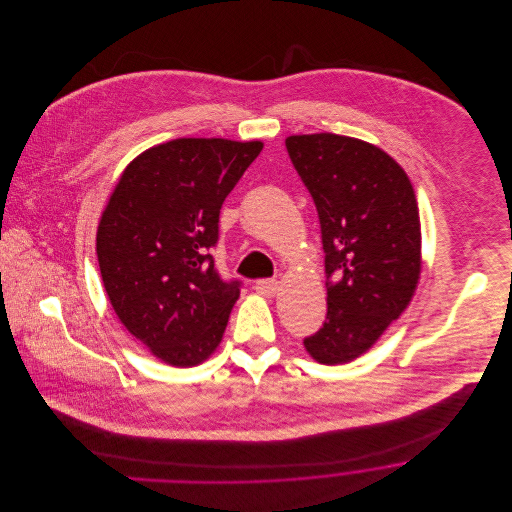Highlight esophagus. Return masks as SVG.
<instances>
[{"mask_svg":"<svg viewBox=\"0 0 512 512\" xmlns=\"http://www.w3.org/2000/svg\"><path fill=\"white\" fill-rule=\"evenodd\" d=\"M280 290L278 282L276 280H258L256 282V292L260 295H266V297H274Z\"/></svg>","mask_w":512,"mask_h":512,"instance_id":"obj_1","label":"esophagus"}]
</instances>
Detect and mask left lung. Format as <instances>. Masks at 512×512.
Wrapping results in <instances>:
<instances>
[{
    "label": "left lung",
    "instance_id": "obj_1",
    "mask_svg": "<svg viewBox=\"0 0 512 512\" xmlns=\"http://www.w3.org/2000/svg\"><path fill=\"white\" fill-rule=\"evenodd\" d=\"M286 147L319 213L329 278L327 319L303 347L319 365H345L372 349L416 293L418 201L398 161L365 140L295 134Z\"/></svg>",
    "mask_w": 512,
    "mask_h": 512
}]
</instances>
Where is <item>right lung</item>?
<instances>
[{
  "instance_id": "obj_1",
  "label": "right lung",
  "mask_w": 512,
  "mask_h": 512,
  "mask_svg": "<svg viewBox=\"0 0 512 512\" xmlns=\"http://www.w3.org/2000/svg\"><path fill=\"white\" fill-rule=\"evenodd\" d=\"M264 144L177 138L122 171L96 232L106 295L147 351L177 368L219 349L238 282H222L209 248L220 207Z\"/></svg>"
}]
</instances>
